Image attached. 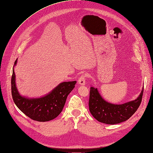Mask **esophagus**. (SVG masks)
Masks as SVG:
<instances>
[{
  "instance_id": "obj_1",
  "label": "esophagus",
  "mask_w": 153,
  "mask_h": 153,
  "mask_svg": "<svg viewBox=\"0 0 153 153\" xmlns=\"http://www.w3.org/2000/svg\"><path fill=\"white\" fill-rule=\"evenodd\" d=\"M86 77V74H83V75H82V76L79 77V80H78V83H79V84H80V85H84L85 84Z\"/></svg>"
}]
</instances>
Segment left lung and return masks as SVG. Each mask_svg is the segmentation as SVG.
Here are the masks:
<instances>
[{
  "mask_svg": "<svg viewBox=\"0 0 153 153\" xmlns=\"http://www.w3.org/2000/svg\"><path fill=\"white\" fill-rule=\"evenodd\" d=\"M143 87L139 97L134 100L115 105L105 101L97 88L91 86L89 92V108L97 121L106 124H116L128 120L139 108L143 95Z\"/></svg>",
  "mask_w": 153,
  "mask_h": 153,
  "instance_id": "1",
  "label": "left lung"
}]
</instances>
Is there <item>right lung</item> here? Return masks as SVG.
Instances as JSON below:
<instances>
[{
    "label": "right lung",
    "mask_w": 153,
    "mask_h": 153,
    "mask_svg": "<svg viewBox=\"0 0 153 153\" xmlns=\"http://www.w3.org/2000/svg\"><path fill=\"white\" fill-rule=\"evenodd\" d=\"M17 62V59L14 62V66ZM76 82L72 81L61 83L44 97L29 98L19 94L16 87L13 67L11 77L13 99L17 108L32 120L39 122L48 121L56 118L62 111L67 96L74 88Z\"/></svg>",
    "instance_id": "add662e5"
}]
</instances>
